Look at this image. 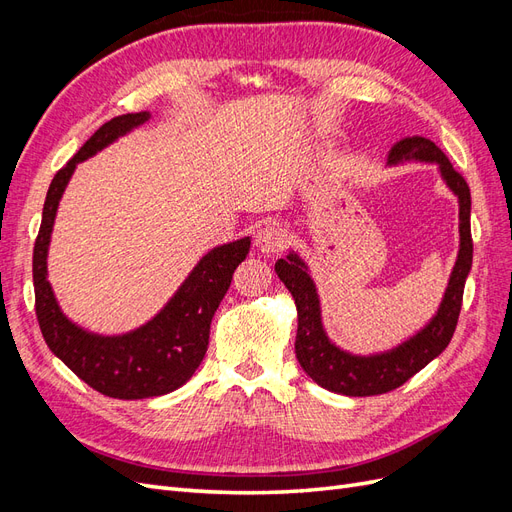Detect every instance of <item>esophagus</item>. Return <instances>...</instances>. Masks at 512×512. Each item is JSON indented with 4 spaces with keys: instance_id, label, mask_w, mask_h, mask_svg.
<instances>
[{
    "instance_id": "1",
    "label": "esophagus",
    "mask_w": 512,
    "mask_h": 512,
    "mask_svg": "<svg viewBox=\"0 0 512 512\" xmlns=\"http://www.w3.org/2000/svg\"><path fill=\"white\" fill-rule=\"evenodd\" d=\"M284 243H286V232H284V228L275 226V224L262 226L256 232V247L262 254H275L277 250H282Z\"/></svg>"
}]
</instances>
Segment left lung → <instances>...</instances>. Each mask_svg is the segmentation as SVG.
I'll return each instance as SVG.
<instances>
[{"instance_id":"1","label":"left lung","mask_w":512,"mask_h":512,"mask_svg":"<svg viewBox=\"0 0 512 512\" xmlns=\"http://www.w3.org/2000/svg\"><path fill=\"white\" fill-rule=\"evenodd\" d=\"M429 162L438 164L440 175L448 188L459 200V254L448 280L444 299L425 327L406 339L404 344L395 346L380 354H350L337 348L322 329L320 299L312 277L307 273V265L299 254L290 252L286 258L275 262V273L284 286L290 290L294 305H297L299 327L294 352L305 374L322 389L348 395V397H369L389 393L397 386L408 382L416 371H421L427 363L448 346L455 333L463 286L472 267V232H470V188L453 164L442 153V149L423 136L401 138L389 151V164L401 162Z\"/></svg>"}]
</instances>
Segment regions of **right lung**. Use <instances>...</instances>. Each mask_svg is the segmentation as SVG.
Wrapping results in <instances>:
<instances>
[{
    "instance_id": "right-lung-1",
    "label": "right lung",
    "mask_w": 512,
    "mask_h": 512,
    "mask_svg": "<svg viewBox=\"0 0 512 512\" xmlns=\"http://www.w3.org/2000/svg\"><path fill=\"white\" fill-rule=\"evenodd\" d=\"M149 113H128L106 121L57 170L46 192L42 224L34 245L36 316L46 346L91 389L115 399L160 397L192 378L209 346L211 318L232 282V273L250 252V237L213 247L200 258L160 314L126 335H96L70 322L46 280V254L61 194L79 162L96 156L119 136L143 126Z\"/></svg>"
}]
</instances>
